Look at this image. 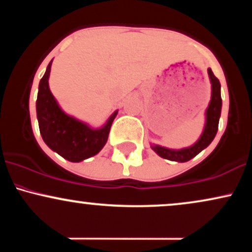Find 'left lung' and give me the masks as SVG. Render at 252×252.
<instances>
[{
  "label": "left lung",
  "instance_id": "left-lung-1",
  "mask_svg": "<svg viewBox=\"0 0 252 252\" xmlns=\"http://www.w3.org/2000/svg\"><path fill=\"white\" fill-rule=\"evenodd\" d=\"M207 71H209L211 84H212V97H211L210 105L206 111V126H205L201 137L199 138V141L194 146L180 150H172L160 146H152L155 153H158L161 158H167V160L170 161H178V162H186V161H189L190 158L198 155L202 149L206 148L212 142L213 138H215L217 131H218L219 117H220L221 111L220 83H219L218 78L213 74L211 68H209Z\"/></svg>",
  "mask_w": 252,
  "mask_h": 252
}]
</instances>
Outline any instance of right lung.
Listing matches in <instances>:
<instances>
[{"label": "right lung", "instance_id": "1", "mask_svg": "<svg viewBox=\"0 0 252 252\" xmlns=\"http://www.w3.org/2000/svg\"><path fill=\"white\" fill-rule=\"evenodd\" d=\"M52 62L39 84L36 99V115L40 134L45 143L63 158L79 162L98 154L108 141L110 128L116 117L115 111L105 126L91 129L76 118L67 116L58 105L48 86Z\"/></svg>", "mask_w": 252, "mask_h": 252}]
</instances>
